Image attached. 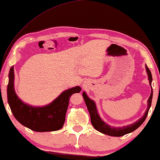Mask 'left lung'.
<instances>
[{"label": "left lung", "mask_w": 160, "mask_h": 160, "mask_svg": "<svg viewBox=\"0 0 160 160\" xmlns=\"http://www.w3.org/2000/svg\"><path fill=\"white\" fill-rule=\"evenodd\" d=\"M146 73L148 74V78L149 81V84L150 86H152V73L149 71V69L148 68L147 65H146ZM83 98H84V102L86 103V106L88 109V111L90 115V119H91V123L94 127V128L96 130L99 131L101 133L103 134L110 135V136H115V137H120L123 136V135L128 134L135 131L136 129L139 128L142 124L143 123V122L145 121L146 117H147L148 111L151 106H152V96H153V90L152 88V92H151V95L148 98V101H147V108L146 111L144 113L143 117L140 118L138 120H137L136 122H133L132 124H128L127 126L123 127H112L109 125L105 122L101 118H100L99 113L98 112L97 107H96V104L94 100H91L89 98L85 92L82 93Z\"/></svg>", "instance_id": "8db88e82"}]
</instances>
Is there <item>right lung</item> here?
<instances>
[{"mask_svg": "<svg viewBox=\"0 0 160 160\" xmlns=\"http://www.w3.org/2000/svg\"><path fill=\"white\" fill-rule=\"evenodd\" d=\"M82 90L79 86L63 91L49 104L33 106L22 101L14 89V66L8 74L7 98L11 111L21 124L36 132H51L60 130L65 120V114L71 95Z\"/></svg>", "mask_w": 160, "mask_h": 160, "instance_id": "right-lung-1", "label": "right lung"}]
</instances>
